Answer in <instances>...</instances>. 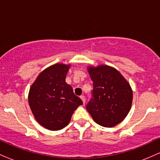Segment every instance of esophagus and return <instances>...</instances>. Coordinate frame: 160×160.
Returning <instances> with one entry per match:
<instances>
[{"mask_svg": "<svg viewBox=\"0 0 160 160\" xmlns=\"http://www.w3.org/2000/svg\"><path fill=\"white\" fill-rule=\"evenodd\" d=\"M80 98H81V100L82 101V103L85 104V102H86L85 96H84V95H81V96H80Z\"/></svg>", "mask_w": 160, "mask_h": 160, "instance_id": "esophagus-1", "label": "esophagus"}]
</instances>
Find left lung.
I'll return each mask as SVG.
<instances>
[{"mask_svg": "<svg viewBox=\"0 0 160 160\" xmlns=\"http://www.w3.org/2000/svg\"><path fill=\"white\" fill-rule=\"evenodd\" d=\"M93 82L92 98L86 108L96 123L113 127L126 118L132 102V90L122 74L108 65L89 67Z\"/></svg>", "mask_w": 160, "mask_h": 160, "instance_id": "obj_1", "label": "left lung"}]
</instances>
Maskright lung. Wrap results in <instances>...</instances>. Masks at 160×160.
Returning <instances> with one entry per match:
<instances>
[{
	"label": "right lung",
	"instance_id": "1",
	"mask_svg": "<svg viewBox=\"0 0 160 160\" xmlns=\"http://www.w3.org/2000/svg\"><path fill=\"white\" fill-rule=\"evenodd\" d=\"M70 67L56 64L47 68L38 75L29 90L28 103L34 118L52 131L68 126L75 110L82 104L65 82Z\"/></svg>",
	"mask_w": 160,
	"mask_h": 160
}]
</instances>
